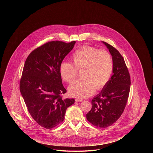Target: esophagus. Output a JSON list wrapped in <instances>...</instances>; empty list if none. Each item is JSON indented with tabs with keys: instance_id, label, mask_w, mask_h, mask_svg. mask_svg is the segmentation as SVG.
I'll list each match as a JSON object with an SVG mask.
<instances>
[{
	"instance_id": "34e87169",
	"label": "esophagus",
	"mask_w": 153,
	"mask_h": 153,
	"mask_svg": "<svg viewBox=\"0 0 153 153\" xmlns=\"http://www.w3.org/2000/svg\"><path fill=\"white\" fill-rule=\"evenodd\" d=\"M75 100V102H82V100L79 99V98H76Z\"/></svg>"
}]
</instances>
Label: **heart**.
Returning a JSON list of instances; mask_svg holds the SVG:
<instances>
[{"instance_id": "1", "label": "heart", "mask_w": 153, "mask_h": 153, "mask_svg": "<svg viewBox=\"0 0 153 153\" xmlns=\"http://www.w3.org/2000/svg\"><path fill=\"white\" fill-rule=\"evenodd\" d=\"M73 64L63 62L59 66L61 78L66 82L72 81L78 71L82 79L73 82L68 88L71 96L85 98L91 96L95 89H102L108 83L114 64L111 55L106 51L85 46L76 50L71 56Z\"/></svg>"}]
</instances>
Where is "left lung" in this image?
I'll return each mask as SVG.
<instances>
[{
    "instance_id": "1",
    "label": "left lung",
    "mask_w": 153,
    "mask_h": 153,
    "mask_svg": "<svg viewBox=\"0 0 153 153\" xmlns=\"http://www.w3.org/2000/svg\"><path fill=\"white\" fill-rule=\"evenodd\" d=\"M102 43L112 56L113 74L106 86L92 100V108L87 114V119L94 126L103 128L112 125L124 112L131 80L124 59L118 51L107 42Z\"/></svg>"
}]
</instances>
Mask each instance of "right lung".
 <instances>
[{"label":"right lung","mask_w":153,"mask_h":153,"mask_svg":"<svg viewBox=\"0 0 153 153\" xmlns=\"http://www.w3.org/2000/svg\"><path fill=\"white\" fill-rule=\"evenodd\" d=\"M75 41H54L33 50L27 56L20 81V91L29 112L41 126L50 129L64 120L74 98L63 99L66 92L59 66Z\"/></svg>","instance_id":"1"}]
</instances>
